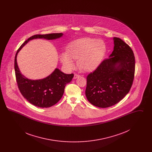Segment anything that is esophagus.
<instances>
[{
	"mask_svg": "<svg viewBox=\"0 0 152 152\" xmlns=\"http://www.w3.org/2000/svg\"><path fill=\"white\" fill-rule=\"evenodd\" d=\"M80 75H77V74H75L74 75V77H73V79H77L79 77Z\"/></svg>",
	"mask_w": 152,
	"mask_h": 152,
	"instance_id": "obj_1",
	"label": "esophagus"
}]
</instances>
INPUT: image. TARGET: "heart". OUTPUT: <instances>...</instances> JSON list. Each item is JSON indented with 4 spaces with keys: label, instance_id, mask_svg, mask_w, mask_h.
<instances>
[{
    "label": "heart",
    "instance_id": "heart-1",
    "mask_svg": "<svg viewBox=\"0 0 152 152\" xmlns=\"http://www.w3.org/2000/svg\"><path fill=\"white\" fill-rule=\"evenodd\" d=\"M106 51V45L102 40L84 37L69 44L66 52L60 55V60L68 69H72L75 67L73 60H77V65L81 70L90 72L101 64Z\"/></svg>",
    "mask_w": 152,
    "mask_h": 152
}]
</instances>
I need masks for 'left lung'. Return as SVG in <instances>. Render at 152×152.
Returning <instances> with one entry per match:
<instances>
[{"instance_id": "left-lung-1", "label": "left lung", "mask_w": 152, "mask_h": 152, "mask_svg": "<svg viewBox=\"0 0 152 152\" xmlns=\"http://www.w3.org/2000/svg\"><path fill=\"white\" fill-rule=\"evenodd\" d=\"M114 48L87 77L86 95L89 102L99 108H108L121 101L132 86L135 58L130 47L118 37H113Z\"/></svg>"}]
</instances>
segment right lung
Returning <instances> with one entry per match:
<instances>
[{
  "label": "right lung",
  "mask_w": 152,
  "mask_h": 152,
  "mask_svg": "<svg viewBox=\"0 0 152 152\" xmlns=\"http://www.w3.org/2000/svg\"><path fill=\"white\" fill-rule=\"evenodd\" d=\"M62 33L36 35L26 40L17 51L15 58V71L18 86L23 97L31 104L40 108H49L56 104L62 97L66 84L70 83L74 75L65 74L58 68L47 77L31 80L20 72L17 63V55L29 41L36 39L54 40L63 36Z\"/></svg>",
  "instance_id": "1"
}]
</instances>
